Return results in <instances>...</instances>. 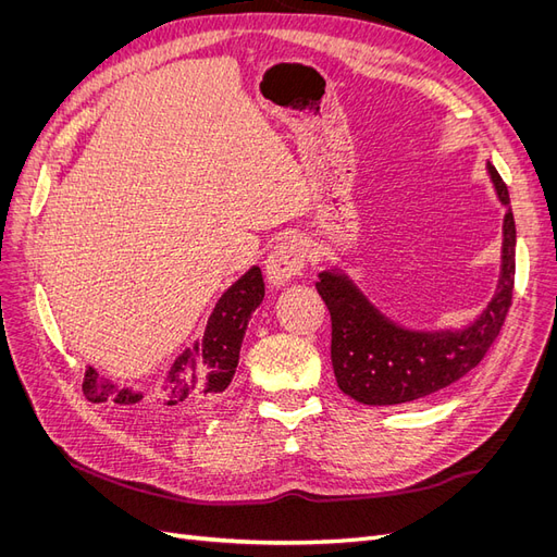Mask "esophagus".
I'll return each mask as SVG.
<instances>
[{
  "mask_svg": "<svg viewBox=\"0 0 557 557\" xmlns=\"http://www.w3.org/2000/svg\"><path fill=\"white\" fill-rule=\"evenodd\" d=\"M305 264H307L305 244H301L297 237H288L278 242L272 248V252H269V258L264 262V274L269 285L281 288V285L299 276Z\"/></svg>",
  "mask_w": 557,
  "mask_h": 557,
  "instance_id": "1",
  "label": "esophagus"
}]
</instances>
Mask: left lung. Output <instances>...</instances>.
Here are the masks:
<instances>
[{"label": "left lung", "instance_id": "obj_1", "mask_svg": "<svg viewBox=\"0 0 557 557\" xmlns=\"http://www.w3.org/2000/svg\"><path fill=\"white\" fill-rule=\"evenodd\" d=\"M504 213L502 274L491 305L469 327L458 332H413L391 323L342 272H323L318 295L332 318V367L342 391L372 407L413 401L469 374L493 348L507 320L516 276V223L509 209V190L493 164Z\"/></svg>", "mask_w": 557, "mask_h": 557}]
</instances>
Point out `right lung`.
<instances>
[{
	"label": "right lung",
	"instance_id": "1",
	"mask_svg": "<svg viewBox=\"0 0 557 557\" xmlns=\"http://www.w3.org/2000/svg\"><path fill=\"white\" fill-rule=\"evenodd\" d=\"M262 272L260 267H252L218 299L205 336L193 348L181 352L170 374L156 387H150V391L117 387L109 379L99 376L97 369L88 367L86 379H83V395L92 404H109V407L137 409L158 416L218 397L237 372L248 318L262 305Z\"/></svg>",
	"mask_w": 557,
	"mask_h": 557
}]
</instances>
